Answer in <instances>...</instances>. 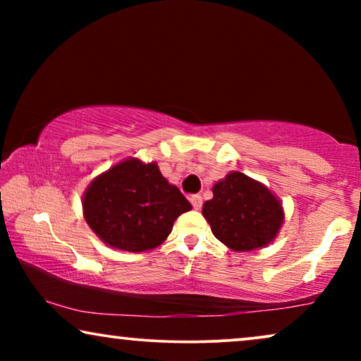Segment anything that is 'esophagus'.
Wrapping results in <instances>:
<instances>
[{"label":"esophagus","mask_w":361,"mask_h":361,"mask_svg":"<svg viewBox=\"0 0 361 361\" xmlns=\"http://www.w3.org/2000/svg\"><path fill=\"white\" fill-rule=\"evenodd\" d=\"M190 204L195 210H200L202 209V197L200 195H192L190 197Z\"/></svg>","instance_id":"obj_1"}]
</instances>
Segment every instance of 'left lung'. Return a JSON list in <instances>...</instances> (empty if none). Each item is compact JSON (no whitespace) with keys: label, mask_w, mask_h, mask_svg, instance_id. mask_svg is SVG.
Returning a JSON list of instances; mask_svg holds the SVG:
<instances>
[{"label":"left lung","mask_w":361,"mask_h":361,"mask_svg":"<svg viewBox=\"0 0 361 361\" xmlns=\"http://www.w3.org/2000/svg\"><path fill=\"white\" fill-rule=\"evenodd\" d=\"M202 215L212 233L231 251H253L273 243L284 224L283 202L261 182L231 171L214 185Z\"/></svg>","instance_id":"8db88e82"}]
</instances>
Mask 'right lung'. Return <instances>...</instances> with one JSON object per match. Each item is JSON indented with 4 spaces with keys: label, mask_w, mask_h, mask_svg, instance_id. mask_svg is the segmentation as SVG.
Here are the masks:
<instances>
[{
    "label": "right lung",
    "mask_w": 361,
    "mask_h": 361,
    "mask_svg": "<svg viewBox=\"0 0 361 361\" xmlns=\"http://www.w3.org/2000/svg\"><path fill=\"white\" fill-rule=\"evenodd\" d=\"M82 209L83 219L103 243L141 253L164 243L177 216L192 205L161 174L157 162L128 157L88 184Z\"/></svg>",
    "instance_id": "1"
}]
</instances>
